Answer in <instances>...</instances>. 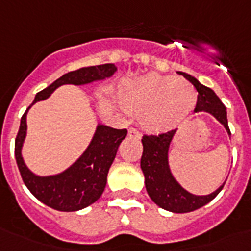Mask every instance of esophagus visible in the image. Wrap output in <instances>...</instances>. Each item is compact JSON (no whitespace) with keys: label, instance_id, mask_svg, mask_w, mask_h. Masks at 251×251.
<instances>
[{"label":"esophagus","instance_id":"1","mask_svg":"<svg viewBox=\"0 0 251 251\" xmlns=\"http://www.w3.org/2000/svg\"><path fill=\"white\" fill-rule=\"evenodd\" d=\"M129 137L130 138H135V139H141L142 138V134L141 131L135 127H130L129 129Z\"/></svg>","mask_w":251,"mask_h":251}]
</instances>
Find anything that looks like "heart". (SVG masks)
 I'll return each mask as SVG.
<instances>
[{"label":"heart","mask_w":251,"mask_h":251,"mask_svg":"<svg viewBox=\"0 0 251 251\" xmlns=\"http://www.w3.org/2000/svg\"><path fill=\"white\" fill-rule=\"evenodd\" d=\"M122 100L134 113H142V124L152 131H165L186 118L198 102L191 84L159 74L126 80Z\"/></svg>","instance_id":"obj_1"}]
</instances>
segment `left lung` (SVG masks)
<instances>
[{"mask_svg":"<svg viewBox=\"0 0 251 251\" xmlns=\"http://www.w3.org/2000/svg\"><path fill=\"white\" fill-rule=\"evenodd\" d=\"M179 74L185 76L198 91V102L194 112L211 113L219 122H222L228 134H230L226 120V108L214 91L199 83L194 76L185 73ZM175 133L176 130H171L159 135H143V155L141 159V168L145 175L146 190L149 193L150 198L164 210L176 214H183L198 210L211 202L222 191L224 183L210 195L190 194L189 191L179 186L168 167V150Z\"/></svg>","mask_w":251,"mask_h":251,"instance_id":"1","label":"left lung"}]
</instances>
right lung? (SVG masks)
<instances>
[{
	"mask_svg": "<svg viewBox=\"0 0 251 251\" xmlns=\"http://www.w3.org/2000/svg\"><path fill=\"white\" fill-rule=\"evenodd\" d=\"M114 72L116 66L113 64H104L68 73L37 92L31 105L48 98L62 84H86L108 78ZM31 105L22 116L21 126L15 138V160L25 186L40 202L57 211L72 212L96 202L105 189L106 176L116 157L118 146L127 135V130L99 125L88 149L72 167L57 176L37 177L25 167L21 152L27 130L25 114Z\"/></svg>",
	"mask_w": 251,
	"mask_h": 251,
	"instance_id": "right-lung-1",
	"label": "right lung"
}]
</instances>
